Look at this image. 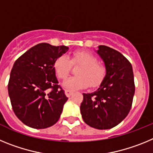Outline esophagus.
Wrapping results in <instances>:
<instances>
[{"instance_id": "esophagus-1", "label": "esophagus", "mask_w": 153, "mask_h": 153, "mask_svg": "<svg viewBox=\"0 0 153 153\" xmlns=\"http://www.w3.org/2000/svg\"><path fill=\"white\" fill-rule=\"evenodd\" d=\"M65 94H66V96H67V97H70V96L73 94V91H70V90H65Z\"/></svg>"}]
</instances>
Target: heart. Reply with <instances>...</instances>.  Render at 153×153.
Returning a JSON list of instances; mask_svg holds the SVG:
<instances>
[{
  "label": "heart",
  "instance_id": "b5f03b06",
  "mask_svg": "<svg viewBox=\"0 0 153 153\" xmlns=\"http://www.w3.org/2000/svg\"><path fill=\"white\" fill-rule=\"evenodd\" d=\"M97 62V58L91 53L78 51L74 53L70 59L66 55L59 56L53 63V68L58 77L64 79L70 73L71 63L81 64L76 70L77 76L68 77L63 83L67 90H77L86 88L89 84L95 87L102 83L106 75V69Z\"/></svg>",
  "mask_w": 153,
  "mask_h": 153
}]
</instances>
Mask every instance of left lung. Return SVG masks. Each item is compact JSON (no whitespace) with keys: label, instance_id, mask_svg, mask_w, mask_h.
I'll return each mask as SVG.
<instances>
[{"label":"left lung","instance_id":"left-lung-1","mask_svg":"<svg viewBox=\"0 0 153 153\" xmlns=\"http://www.w3.org/2000/svg\"><path fill=\"white\" fill-rule=\"evenodd\" d=\"M106 68V75L97 90L83 93L80 113L83 121L97 129H109L126 117L135 93L132 67L123 55L104 45L96 51Z\"/></svg>","mask_w":153,"mask_h":153}]
</instances>
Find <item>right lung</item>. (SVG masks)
<instances>
[{"label": "right lung", "mask_w": 153, "mask_h": 153, "mask_svg": "<svg viewBox=\"0 0 153 153\" xmlns=\"http://www.w3.org/2000/svg\"><path fill=\"white\" fill-rule=\"evenodd\" d=\"M68 47L41 43L31 47L15 61L8 83L13 110L23 123L45 129L60 119L68 98L58 86L53 63Z\"/></svg>", "instance_id": "obj_1"}]
</instances>
